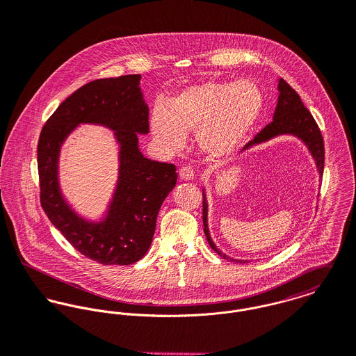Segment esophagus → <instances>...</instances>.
I'll list each match as a JSON object with an SVG mask.
<instances>
[{"mask_svg":"<svg viewBox=\"0 0 356 356\" xmlns=\"http://www.w3.org/2000/svg\"><path fill=\"white\" fill-rule=\"evenodd\" d=\"M180 175V179L181 180H186V181H190V180H194L195 177V170L193 166H183L179 172Z\"/></svg>","mask_w":356,"mask_h":356,"instance_id":"obj_1","label":"esophagus"}]
</instances>
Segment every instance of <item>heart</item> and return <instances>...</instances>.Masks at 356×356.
<instances>
[{"label":"heart","instance_id":"obj_1","mask_svg":"<svg viewBox=\"0 0 356 356\" xmlns=\"http://www.w3.org/2000/svg\"><path fill=\"white\" fill-rule=\"evenodd\" d=\"M264 94L250 80H207L190 86L156 106L150 127L159 146L179 152L186 134L197 131L199 149L213 161L229 159L243 145L264 111Z\"/></svg>","mask_w":356,"mask_h":356}]
</instances>
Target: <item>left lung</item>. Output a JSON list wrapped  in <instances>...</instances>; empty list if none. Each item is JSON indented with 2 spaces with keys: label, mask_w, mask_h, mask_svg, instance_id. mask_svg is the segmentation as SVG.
I'll return each mask as SVG.
<instances>
[{
  "label": "left lung",
  "mask_w": 356,
  "mask_h": 356,
  "mask_svg": "<svg viewBox=\"0 0 356 356\" xmlns=\"http://www.w3.org/2000/svg\"><path fill=\"white\" fill-rule=\"evenodd\" d=\"M278 101H277L276 111L273 115V121L268 124L259 134L255 135L252 140H250L244 147L243 152L251 149L255 145L265 143L280 135H293L299 138L312 153V157L316 161V169L319 177L322 179L323 175V162H325V147H323V138L321 131L316 125V120L312 116L307 108H305L299 94L284 79H278ZM203 195V231L210 247L224 259H231L232 262H247L241 259H234L228 255L222 254L217 245L213 243L209 225H207V200L204 190Z\"/></svg>",
  "instance_id": "8db88e82"
}]
</instances>
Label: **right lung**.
Returning <instances> with one entry per match:
<instances>
[{"label": "right lung", "mask_w": 356, "mask_h": 356, "mask_svg": "<svg viewBox=\"0 0 356 356\" xmlns=\"http://www.w3.org/2000/svg\"><path fill=\"white\" fill-rule=\"evenodd\" d=\"M140 75L90 81L46 121L38 142L40 204L50 222L84 257L102 265H131L145 257L156 232L159 207L177 181L176 166L143 157L138 134L149 132V106ZM79 123L115 131L120 179L107 216L88 222L68 205L58 183L60 146Z\"/></svg>", "instance_id": "obj_1"}]
</instances>
